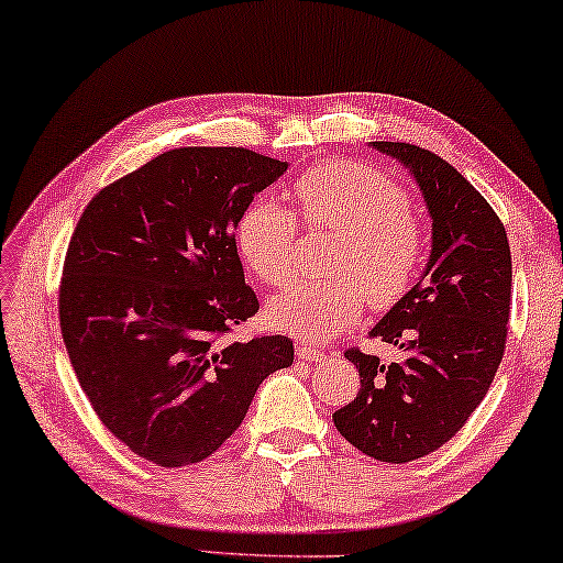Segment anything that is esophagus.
Segmentation results:
<instances>
[{
	"instance_id": "esophagus-1",
	"label": "esophagus",
	"mask_w": 563,
	"mask_h": 563,
	"mask_svg": "<svg viewBox=\"0 0 563 563\" xmlns=\"http://www.w3.org/2000/svg\"><path fill=\"white\" fill-rule=\"evenodd\" d=\"M297 357L301 362H324L327 354L322 350L309 347V344H297Z\"/></svg>"
}]
</instances>
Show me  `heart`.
I'll list each match as a JSON object with an SVG mask.
<instances>
[{
	"instance_id": "obj_1",
	"label": "heart",
	"mask_w": 563,
	"mask_h": 563,
	"mask_svg": "<svg viewBox=\"0 0 563 563\" xmlns=\"http://www.w3.org/2000/svg\"><path fill=\"white\" fill-rule=\"evenodd\" d=\"M294 191L309 227L342 233L330 264L340 279L291 284L269 301L266 319L301 342H330L357 322L365 297L387 307L410 289L426 241L408 191L365 163H322L301 173ZM236 244L266 284L282 287L297 274L299 227L269 196L254 198L241 213Z\"/></svg>"
}]
</instances>
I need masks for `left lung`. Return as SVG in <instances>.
<instances>
[{
    "label": "left lung",
    "instance_id": "left-lung-1",
    "mask_svg": "<svg viewBox=\"0 0 563 563\" xmlns=\"http://www.w3.org/2000/svg\"><path fill=\"white\" fill-rule=\"evenodd\" d=\"M372 148L400 161L420 186L432 246L418 284L369 330L405 360L383 365L375 354L344 352L362 385L332 420L375 461L410 463L448 443L496 377L511 314V249L496 211L451 163L410 143Z\"/></svg>",
    "mask_w": 563,
    "mask_h": 563
}]
</instances>
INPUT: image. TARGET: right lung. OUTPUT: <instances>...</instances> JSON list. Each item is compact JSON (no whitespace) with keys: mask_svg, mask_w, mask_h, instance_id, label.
Here are the masks:
<instances>
[{"mask_svg":"<svg viewBox=\"0 0 563 563\" xmlns=\"http://www.w3.org/2000/svg\"><path fill=\"white\" fill-rule=\"evenodd\" d=\"M287 168L246 148H176L102 188L77 221L63 340L102 426L145 461L209 457L264 377L294 362L289 336L227 340L258 309L236 223Z\"/></svg>","mask_w":563,"mask_h":563,"instance_id":"obj_1","label":"right lung"}]
</instances>
